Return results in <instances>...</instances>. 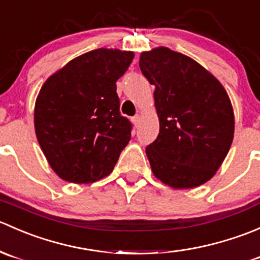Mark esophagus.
I'll return each mask as SVG.
<instances>
[{
  "label": "esophagus",
  "mask_w": 260,
  "mask_h": 260,
  "mask_svg": "<svg viewBox=\"0 0 260 260\" xmlns=\"http://www.w3.org/2000/svg\"><path fill=\"white\" fill-rule=\"evenodd\" d=\"M140 120H141V117H140V115H138V114L135 115V117L132 118V122H133V124L136 125V127H137V125L140 124Z\"/></svg>",
  "instance_id": "34e87169"
}]
</instances>
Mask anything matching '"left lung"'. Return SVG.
<instances>
[{
  "label": "left lung",
  "mask_w": 260,
  "mask_h": 260,
  "mask_svg": "<svg viewBox=\"0 0 260 260\" xmlns=\"http://www.w3.org/2000/svg\"><path fill=\"white\" fill-rule=\"evenodd\" d=\"M154 85L159 133L146 147L154 176L174 188H192L215 175L234 137V112L219 80L186 55L167 48L141 54Z\"/></svg>",
  "instance_id": "obj_1"
}]
</instances>
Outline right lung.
I'll list each match as a JSON object with an SVG mask.
<instances>
[{"instance_id":"obj_1","label":"right lung","mask_w":260,"mask_h":260,"mask_svg":"<svg viewBox=\"0 0 260 260\" xmlns=\"http://www.w3.org/2000/svg\"><path fill=\"white\" fill-rule=\"evenodd\" d=\"M133 57L132 51L96 49L44 83L35 103V132L60 179L90 183L113 171L132 131L119 112L115 83Z\"/></svg>"}]
</instances>
